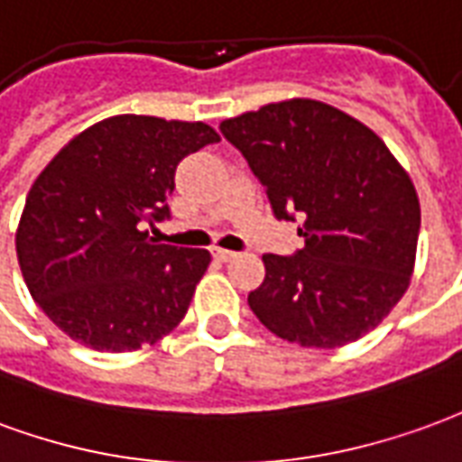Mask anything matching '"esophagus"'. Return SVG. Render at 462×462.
<instances>
[{"label": "esophagus", "mask_w": 462, "mask_h": 462, "mask_svg": "<svg viewBox=\"0 0 462 462\" xmlns=\"http://www.w3.org/2000/svg\"><path fill=\"white\" fill-rule=\"evenodd\" d=\"M211 254H214V258H217V261H224V263H226V261H231V258H234V251H226V248H211Z\"/></svg>", "instance_id": "1"}]
</instances>
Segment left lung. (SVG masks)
<instances>
[{"label": "left lung", "instance_id": "left-lung-1", "mask_svg": "<svg viewBox=\"0 0 462 462\" xmlns=\"http://www.w3.org/2000/svg\"><path fill=\"white\" fill-rule=\"evenodd\" d=\"M263 184L278 221H298L305 245L265 254L248 292L273 335L300 346L365 337L409 288L420 231L416 189L389 147L319 100H285L221 123Z\"/></svg>", "mask_w": 462, "mask_h": 462}]
</instances>
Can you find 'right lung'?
Wrapping results in <instances>:
<instances>
[{
  "label": "right lung",
  "mask_w": 462,
  "mask_h": 462,
  "mask_svg": "<svg viewBox=\"0 0 462 462\" xmlns=\"http://www.w3.org/2000/svg\"><path fill=\"white\" fill-rule=\"evenodd\" d=\"M218 137L204 123L116 116L60 150L33 181L16 255L36 305L70 339L133 352L177 328L211 255L157 244L187 154Z\"/></svg>",
  "instance_id": "obj_1"
}]
</instances>
